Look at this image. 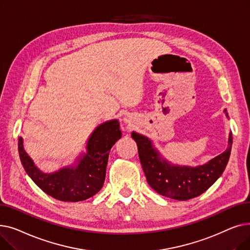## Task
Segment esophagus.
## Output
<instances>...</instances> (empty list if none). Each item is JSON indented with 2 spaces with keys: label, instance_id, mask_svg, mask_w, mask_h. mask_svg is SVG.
Masks as SVG:
<instances>
[{
  "label": "esophagus",
  "instance_id": "34e87169",
  "mask_svg": "<svg viewBox=\"0 0 250 250\" xmlns=\"http://www.w3.org/2000/svg\"><path fill=\"white\" fill-rule=\"evenodd\" d=\"M125 121H126V118H125Z\"/></svg>",
  "mask_w": 250,
  "mask_h": 250
}]
</instances>
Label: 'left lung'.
Segmentation results:
<instances>
[{"label":"left lung","mask_w":250,"mask_h":250,"mask_svg":"<svg viewBox=\"0 0 250 250\" xmlns=\"http://www.w3.org/2000/svg\"><path fill=\"white\" fill-rule=\"evenodd\" d=\"M226 116L228 113L224 110ZM139 151V158L149 186L167 198L187 201L205 192L222 175L229 161L232 148V132L229 133L228 148L204 165L196 167L173 165L164 159L147 137L132 133Z\"/></svg>","instance_id":"obj_1"}]
</instances>
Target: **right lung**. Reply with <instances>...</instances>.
<instances>
[{
  "label": "right lung",
  "instance_id": "add662e5",
  "mask_svg": "<svg viewBox=\"0 0 250 250\" xmlns=\"http://www.w3.org/2000/svg\"><path fill=\"white\" fill-rule=\"evenodd\" d=\"M121 138L117 120L101 124L89 137L87 152L79 157L78 163L52 173H44L35 166L24 150L21 137L18 139V151L26 173L39 188L59 201L76 203L91 198L101 189L110 149Z\"/></svg>",
  "mask_w": 250,
  "mask_h": 250
}]
</instances>
